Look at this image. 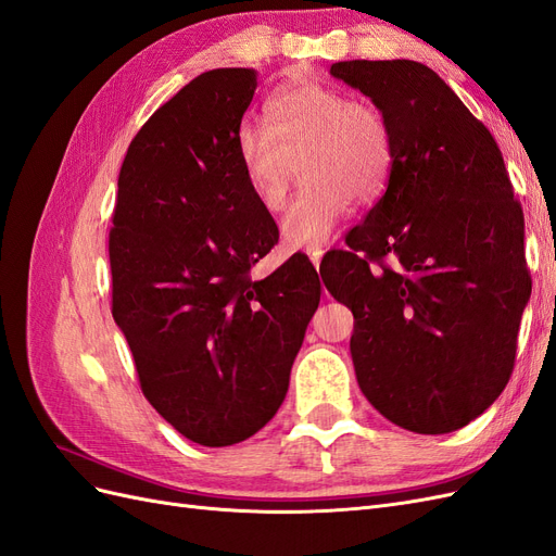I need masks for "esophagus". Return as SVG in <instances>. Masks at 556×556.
Returning a JSON list of instances; mask_svg holds the SVG:
<instances>
[{
  "label": "esophagus",
  "instance_id": "1",
  "mask_svg": "<svg viewBox=\"0 0 556 556\" xmlns=\"http://www.w3.org/2000/svg\"><path fill=\"white\" fill-rule=\"evenodd\" d=\"M323 255H325V250H323V248H315V250H311V252H308V257H311V262L315 264V268L319 266V262H323Z\"/></svg>",
  "mask_w": 556,
  "mask_h": 556
}]
</instances>
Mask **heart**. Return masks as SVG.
Returning <instances> with one entry per match:
<instances>
[{
    "label": "heart",
    "mask_w": 556,
    "mask_h": 556,
    "mask_svg": "<svg viewBox=\"0 0 556 556\" xmlns=\"http://www.w3.org/2000/svg\"><path fill=\"white\" fill-rule=\"evenodd\" d=\"M276 127L245 117L239 155L252 192L268 211L285 206L304 166L306 182L285 211L280 239L292 250L325 245L352 197L374 199L392 172L387 117L339 88L306 83L274 99Z\"/></svg>",
    "instance_id": "heart-1"
}]
</instances>
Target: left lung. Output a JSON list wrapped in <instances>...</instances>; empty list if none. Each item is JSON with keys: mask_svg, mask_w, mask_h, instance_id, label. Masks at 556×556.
I'll return each mask as SVG.
<instances>
[{"mask_svg": "<svg viewBox=\"0 0 556 556\" xmlns=\"http://www.w3.org/2000/svg\"><path fill=\"white\" fill-rule=\"evenodd\" d=\"M329 74L371 97L394 141L384 194L319 266L355 315L357 382L403 429L457 431L513 374L531 296L525 215L490 129L429 66L350 60Z\"/></svg>", "mask_w": 556, "mask_h": 556, "instance_id": "obj_1", "label": "left lung"}]
</instances>
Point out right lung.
Returning <instances> with one entry per match:
<instances>
[{"label": "right lung", "mask_w": 556, "mask_h": 556, "mask_svg": "<svg viewBox=\"0 0 556 556\" xmlns=\"http://www.w3.org/2000/svg\"><path fill=\"white\" fill-rule=\"evenodd\" d=\"M255 88V70H213L148 117L117 176L109 237L113 319L141 390L206 447L241 443L278 413L319 304L306 257L250 278L278 243L237 143Z\"/></svg>", "instance_id": "right-lung-1"}]
</instances>
